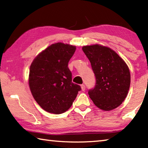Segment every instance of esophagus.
<instances>
[{
  "instance_id": "obj_1",
  "label": "esophagus",
  "mask_w": 148,
  "mask_h": 148,
  "mask_svg": "<svg viewBox=\"0 0 148 148\" xmlns=\"http://www.w3.org/2000/svg\"><path fill=\"white\" fill-rule=\"evenodd\" d=\"M81 88H82V90L83 91H85V89H86V86H85V85L84 84H82V85H81Z\"/></svg>"
}]
</instances>
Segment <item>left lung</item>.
<instances>
[{"mask_svg":"<svg viewBox=\"0 0 148 148\" xmlns=\"http://www.w3.org/2000/svg\"><path fill=\"white\" fill-rule=\"evenodd\" d=\"M91 62L96 78L89 97L100 109L114 110L121 104L128 93L131 74L125 62L110 47L95 44L82 47Z\"/></svg>","mask_w":148,"mask_h":148,"instance_id":"8db88e82","label":"left lung"}]
</instances>
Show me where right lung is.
I'll list each match as a JSON object with an SVG mask.
<instances>
[{
	"label": "right lung",
	"instance_id": "add662e5",
	"mask_svg": "<svg viewBox=\"0 0 148 148\" xmlns=\"http://www.w3.org/2000/svg\"><path fill=\"white\" fill-rule=\"evenodd\" d=\"M76 46L58 42L35 57L30 66L29 84L35 101L49 113L60 114L71 107L79 85L72 83L68 63Z\"/></svg>",
	"mask_w": 148,
	"mask_h": 148
}]
</instances>
